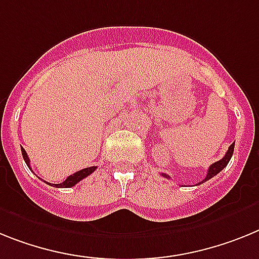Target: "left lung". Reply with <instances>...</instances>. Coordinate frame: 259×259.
Here are the masks:
<instances>
[{
	"mask_svg": "<svg viewBox=\"0 0 259 259\" xmlns=\"http://www.w3.org/2000/svg\"><path fill=\"white\" fill-rule=\"evenodd\" d=\"M233 150H235V143H232V145L229 146L228 151L226 152V155H224V156L222 157V159H220L219 161L211 164L210 168H208V170H207V175H206V177H204V180H202L201 183L198 184V185H201V184L204 183V181H208V180L212 179L213 176H217L218 173H219L220 170L223 169V168H226L227 164H228L229 160H231V157H232ZM161 176L169 179V176H168V175H165V173H161Z\"/></svg>",
	"mask_w": 259,
	"mask_h": 259,
	"instance_id": "1",
	"label": "left lung"
}]
</instances>
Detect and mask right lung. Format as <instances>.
<instances>
[{
	"label": "right lung",
	"mask_w": 259,
	"mask_h": 259,
	"mask_svg": "<svg viewBox=\"0 0 259 259\" xmlns=\"http://www.w3.org/2000/svg\"><path fill=\"white\" fill-rule=\"evenodd\" d=\"M22 155H23V159H24V161H26V164L31 169L30 157H28L27 152L24 151V148H22ZM95 169H96V167H90V168H84V169H82V170H78V172H75L74 175H71V176L67 177L64 183H61V184H51V183H47V181H44V183H47L48 185H51V186H55V188H71V186H74L75 184L79 183L80 180L86 179L87 176H90V175H91V173L94 172Z\"/></svg>",
	"instance_id": "1"
}]
</instances>
